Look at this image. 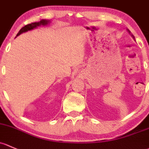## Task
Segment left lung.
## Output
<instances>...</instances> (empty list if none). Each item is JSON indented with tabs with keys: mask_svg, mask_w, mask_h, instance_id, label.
Segmentation results:
<instances>
[{
	"mask_svg": "<svg viewBox=\"0 0 149 149\" xmlns=\"http://www.w3.org/2000/svg\"><path fill=\"white\" fill-rule=\"evenodd\" d=\"M127 31H128V33H129V34H131V36H132V38H134V39H135V37H134V36H133V35H132V34H131V32H130V31H129V30H128V29H127Z\"/></svg>",
	"mask_w": 149,
	"mask_h": 149,
	"instance_id": "8db88e82",
	"label": "left lung"
}]
</instances>
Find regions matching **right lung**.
<instances>
[{"mask_svg":"<svg viewBox=\"0 0 149 149\" xmlns=\"http://www.w3.org/2000/svg\"><path fill=\"white\" fill-rule=\"evenodd\" d=\"M50 23H51V21H50V20L42 19L38 22H34V23H30V24L26 25V26H25L24 27H23L21 30H20L19 32L17 33L16 37L18 36L19 35H21V34L23 33H26L29 31H32V30L36 29V28H38V27H39V26H47V25L49 24Z\"/></svg>","mask_w":149,"mask_h":149,"instance_id":"right-lung-1","label":"right lung"}]
</instances>
